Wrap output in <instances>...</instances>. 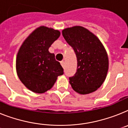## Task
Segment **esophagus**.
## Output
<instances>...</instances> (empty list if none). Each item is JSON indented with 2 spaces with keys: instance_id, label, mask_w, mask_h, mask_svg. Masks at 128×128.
Returning <instances> with one entry per match:
<instances>
[{
  "instance_id": "34e87169",
  "label": "esophagus",
  "mask_w": 128,
  "mask_h": 128,
  "mask_svg": "<svg viewBox=\"0 0 128 128\" xmlns=\"http://www.w3.org/2000/svg\"><path fill=\"white\" fill-rule=\"evenodd\" d=\"M60 64H61V66H62V67L64 68V66H65V62H64V60L61 61V62H60Z\"/></svg>"
}]
</instances>
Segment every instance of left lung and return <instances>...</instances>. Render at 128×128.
Masks as SVG:
<instances>
[{
	"mask_svg": "<svg viewBox=\"0 0 128 128\" xmlns=\"http://www.w3.org/2000/svg\"><path fill=\"white\" fill-rule=\"evenodd\" d=\"M62 36L77 56V72L69 78L72 87L80 94L94 92L103 84L109 69L106 49L97 36L80 26L65 28Z\"/></svg>",
	"mask_w": 128,
	"mask_h": 128,
	"instance_id": "1",
	"label": "left lung"
}]
</instances>
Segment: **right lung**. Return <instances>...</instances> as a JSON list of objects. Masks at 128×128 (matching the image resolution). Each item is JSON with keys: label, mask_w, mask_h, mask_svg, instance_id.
<instances>
[{"label": "right lung", "mask_w": 128, "mask_h": 128, "mask_svg": "<svg viewBox=\"0 0 128 128\" xmlns=\"http://www.w3.org/2000/svg\"><path fill=\"white\" fill-rule=\"evenodd\" d=\"M60 35V31L41 26L23 42L16 58L19 79L30 90L42 94L50 90L58 76L64 74L60 62L49 48Z\"/></svg>", "instance_id": "add662e5"}]
</instances>
